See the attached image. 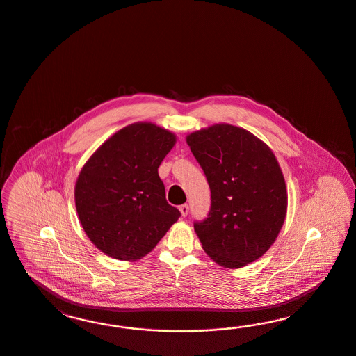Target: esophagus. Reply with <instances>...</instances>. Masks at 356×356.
Segmentation results:
<instances>
[{
	"instance_id": "34e87169",
	"label": "esophagus",
	"mask_w": 356,
	"mask_h": 356,
	"mask_svg": "<svg viewBox=\"0 0 356 356\" xmlns=\"http://www.w3.org/2000/svg\"><path fill=\"white\" fill-rule=\"evenodd\" d=\"M179 209H180V213H181V216H188V213H189V206L186 205V204H184V205L180 206Z\"/></svg>"
}]
</instances>
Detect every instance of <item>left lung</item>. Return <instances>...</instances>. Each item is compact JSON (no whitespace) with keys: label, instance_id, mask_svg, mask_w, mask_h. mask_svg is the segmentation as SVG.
I'll return each instance as SVG.
<instances>
[{"label":"left lung","instance_id":"1","mask_svg":"<svg viewBox=\"0 0 356 356\" xmlns=\"http://www.w3.org/2000/svg\"><path fill=\"white\" fill-rule=\"evenodd\" d=\"M211 192L207 218L194 222L202 248L236 269L273 245L287 213V191L275 155L248 130L216 124L186 137Z\"/></svg>","mask_w":356,"mask_h":356}]
</instances>
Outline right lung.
<instances>
[{
	"mask_svg": "<svg viewBox=\"0 0 356 356\" xmlns=\"http://www.w3.org/2000/svg\"><path fill=\"white\" fill-rule=\"evenodd\" d=\"M176 136L136 122L108 138L83 165L74 198L92 244L112 259L136 261L151 252L180 211L165 200L158 168Z\"/></svg>",
	"mask_w": 356,
	"mask_h": 356,
	"instance_id": "obj_1",
	"label": "right lung"
}]
</instances>
